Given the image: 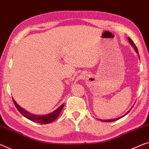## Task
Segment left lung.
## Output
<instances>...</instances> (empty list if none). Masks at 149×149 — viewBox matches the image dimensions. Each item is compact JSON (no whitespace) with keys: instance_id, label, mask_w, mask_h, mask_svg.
<instances>
[{"instance_id":"left-lung-1","label":"left lung","mask_w":149,"mask_h":149,"mask_svg":"<svg viewBox=\"0 0 149 149\" xmlns=\"http://www.w3.org/2000/svg\"><path fill=\"white\" fill-rule=\"evenodd\" d=\"M128 42H129V43L130 44V45H132V47L134 48V51H135V52H136L137 54L139 55V52H138V49H137L136 47V45H135V44L134 43V42H133V41H132V39H130V38H129V37H128ZM139 59H140V57H139ZM133 106H134V105H133V106H132V107L130 108V109L129 110H128V112H126L125 114H124V115H123V116H120L119 118H113V119H108V120H101V121H102V122H106V123H110V122H114V121H116V120H118V119H120V118H122L124 117V116H126V114H128V113H129V112H130V110L132 109ZM99 120H100V119H99Z\"/></svg>"}]
</instances>
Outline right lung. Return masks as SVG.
Here are the masks:
<instances>
[{"instance_id": "1", "label": "right lung", "mask_w": 149, "mask_h": 149, "mask_svg": "<svg viewBox=\"0 0 149 149\" xmlns=\"http://www.w3.org/2000/svg\"><path fill=\"white\" fill-rule=\"evenodd\" d=\"M13 100L14 102V104L15 106H16L17 110L19 111V112L25 116L26 118L30 120L35 123H37L39 124H49L52 123L59 116L61 112L63 110L64 107V104H62L59 108H57L56 110L53 111V112L49 113L47 114H43V115H36L34 114H31V113L29 112L28 111L25 110L24 108L21 107L19 104H18L16 101L15 100L14 98H13Z\"/></svg>"}]
</instances>
